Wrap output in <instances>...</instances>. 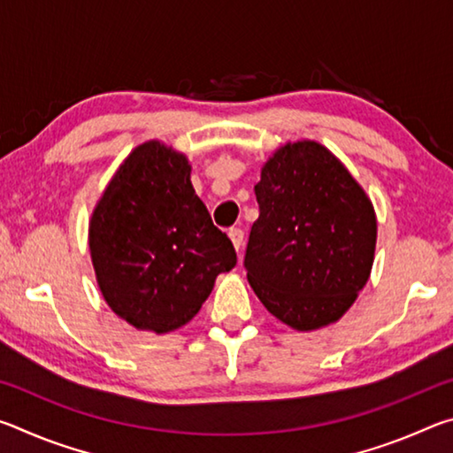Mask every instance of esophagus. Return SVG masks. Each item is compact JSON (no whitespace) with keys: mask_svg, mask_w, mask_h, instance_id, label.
I'll list each match as a JSON object with an SVG mask.
<instances>
[{"mask_svg":"<svg viewBox=\"0 0 453 453\" xmlns=\"http://www.w3.org/2000/svg\"><path fill=\"white\" fill-rule=\"evenodd\" d=\"M229 240H232V243H234V248L240 251V248H242V243H243V232L240 227H232L229 229Z\"/></svg>","mask_w":453,"mask_h":453,"instance_id":"obj_1","label":"esophagus"}]
</instances>
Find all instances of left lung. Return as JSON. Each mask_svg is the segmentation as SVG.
<instances>
[{"label":"left lung","mask_w":453,"mask_h":453,"mask_svg":"<svg viewBox=\"0 0 453 453\" xmlns=\"http://www.w3.org/2000/svg\"><path fill=\"white\" fill-rule=\"evenodd\" d=\"M245 270L259 302L297 332L335 324L370 280L378 218L326 145L288 142L262 167Z\"/></svg>","instance_id":"8db88e82"}]
</instances>
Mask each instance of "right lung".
Returning <instances> with one entry per match:
<instances>
[{
  "instance_id": "1",
  "label": "right lung",
  "mask_w": 453,
  "mask_h": 453,
  "mask_svg": "<svg viewBox=\"0 0 453 453\" xmlns=\"http://www.w3.org/2000/svg\"><path fill=\"white\" fill-rule=\"evenodd\" d=\"M89 254L111 311L140 332L170 334L202 310L235 265L191 186L186 153L143 142L111 175L89 218Z\"/></svg>"
}]
</instances>
